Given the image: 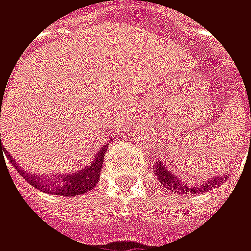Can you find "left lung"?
Segmentation results:
<instances>
[{
  "label": "left lung",
  "mask_w": 251,
  "mask_h": 251,
  "mask_svg": "<svg viewBox=\"0 0 251 251\" xmlns=\"http://www.w3.org/2000/svg\"><path fill=\"white\" fill-rule=\"evenodd\" d=\"M154 174L158 179V182L163 185V187H166V189H172L174 192L179 193V195H184L187 192H209L212 190L214 187H219L223 184V176L219 175V176H212L209 181H206L205 184L202 185H193L190 187V184H187L184 181H181L174 172H171L166 166H165V163H161L160 160H157L154 163ZM226 179V178H225Z\"/></svg>",
  "instance_id": "left-lung-1"
}]
</instances>
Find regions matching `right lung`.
I'll list each match as a JSON object with an SVG mask.
<instances>
[{"mask_svg":"<svg viewBox=\"0 0 251 251\" xmlns=\"http://www.w3.org/2000/svg\"><path fill=\"white\" fill-rule=\"evenodd\" d=\"M0 148L1 147V136H0ZM106 154V148L101 147L99 152L96 154L94 160L90 163L88 166L82 168L77 172H70V174H59V175H52V176H42L39 174H31L26 171H22L16 163H13L16 171L32 185L35 189H40L45 193H53L58 196H77L83 195L85 192L93 190L96 184L99 182V176L101 174V166H103V158ZM13 161V160H11Z\"/></svg>","mask_w":251,"mask_h":251,"instance_id":"add662e5","label":"right lung"}]
</instances>
